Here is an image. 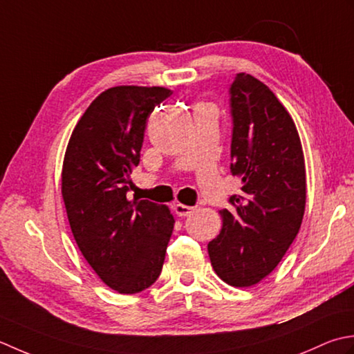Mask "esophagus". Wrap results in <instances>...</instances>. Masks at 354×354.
I'll list each match as a JSON object with an SVG mask.
<instances>
[{
	"mask_svg": "<svg viewBox=\"0 0 354 354\" xmlns=\"http://www.w3.org/2000/svg\"><path fill=\"white\" fill-rule=\"evenodd\" d=\"M174 211H176L178 217H187V215H189L194 211V207L182 205V203H177V205H174Z\"/></svg>",
	"mask_w": 354,
	"mask_h": 354,
	"instance_id": "34e87169",
	"label": "esophagus"
}]
</instances>
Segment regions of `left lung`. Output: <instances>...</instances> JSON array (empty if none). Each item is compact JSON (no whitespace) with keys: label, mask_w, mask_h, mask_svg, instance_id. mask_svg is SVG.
<instances>
[{"label":"left lung","mask_w":354,"mask_h":354,"mask_svg":"<svg viewBox=\"0 0 354 354\" xmlns=\"http://www.w3.org/2000/svg\"><path fill=\"white\" fill-rule=\"evenodd\" d=\"M230 172L241 194L229 197L223 227L207 252L215 273L234 287L259 283L298 235L306 209L304 154L290 114L261 81L238 73L229 86Z\"/></svg>","instance_id":"8db88e82"}]
</instances>
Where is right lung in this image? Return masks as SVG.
Returning a JSON list of instances; mask_svg holds the SVG:
<instances>
[{"label": "right lung", "mask_w": 354, "mask_h": 354, "mask_svg": "<svg viewBox=\"0 0 354 354\" xmlns=\"http://www.w3.org/2000/svg\"><path fill=\"white\" fill-rule=\"evenodd\" d=\"M171 95L163 86H113L86 108L71 133L62 197L79 250L104 283L139 293L158 278L174 229L169 209L129 201L147 120Z\"/></svg>", "instance_id": "1"}]
</instances>
